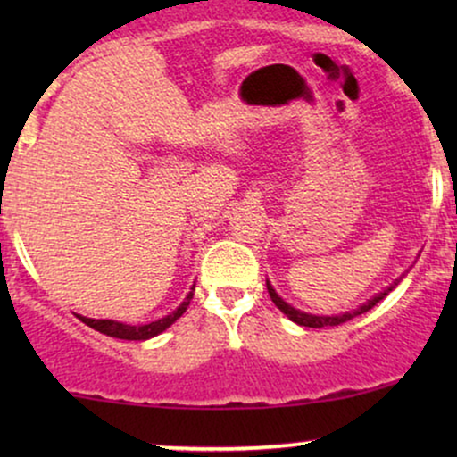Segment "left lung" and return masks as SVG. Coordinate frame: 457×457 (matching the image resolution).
Here are the masks:
<instances>
[{"label":"left lung","instance_id":"obj_1","mask_svg":"<svg viewBox=\"0 0 457 457\" xmlns=\"http://www.w3.org/2000/svg\"><path fill=\"white\" fill-rule=\"evenodd\" d=\"M397 283H400V279L393 281L391 286L386 287V290H382V292H380V295H376L374 298H370V301H367L365 305H361L359 309H354V312L339 313V316H313V313H305V312H301V309H295L292 305H287V303L283 301V298H281L279 295H277L275 287H272L269 281H266V290H269V295H270V298H272V303H275V305L279 307L281 312L286 313V316L292 320V322L301 324V327H309V328H324V327H337V324H344V322H348V320H353V318H356V316H361V313L370 312V309L374 307L376 303H380L382 298H385L386 295H389V292L393 290V287L397 286Z\"/></svg>","mask_w":457,"mask_h":457}]
</instances>
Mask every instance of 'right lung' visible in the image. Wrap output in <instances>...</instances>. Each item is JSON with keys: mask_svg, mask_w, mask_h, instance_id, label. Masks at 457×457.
Returning <instances> with one entry per match:
<instances>
[{"mask_svg": "<svg viewBox=\"0 0 457 457\" xmlns=\"http://www.w3.org/2000/svg\"><path fill=\"white\" fill-rule=\"evenodd\" d=\"M193 290H195V286L191 287V292H188L185 301H182V305L178 307L176 312H171L170 316L156 320V322H150V324H141V327H133V324H124V322H115V320H94V318H86V316H77V318L81 320L83 324H87L90 328L98 330V333L109 335V337L130 339V342L135 339V342H141V339H150V337H154V335L162 333L165 328H170L171 324H174L176 320L187 312L188 303H191V298H193Z\"/></svg>", "mask_w": 457, "mask_h": 457, "instance_id": "add662e5", "label": "right lung"}]
</instances>
